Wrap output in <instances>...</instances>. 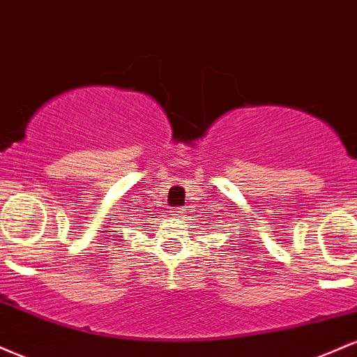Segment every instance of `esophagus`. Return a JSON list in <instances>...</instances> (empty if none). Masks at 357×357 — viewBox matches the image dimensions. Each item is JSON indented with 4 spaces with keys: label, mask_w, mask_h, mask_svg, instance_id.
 <instances>
[{
    "label": "esophagus",
    "mask_w": 357,
    "mask_h": 357,
    "mask_svg": "<svg viewBox=\"0 0 357 357\" xmlns=\"http://www.w3.org/2000/svg\"><path fill=\"white\" fill-rule=\"evenodd\" d=\"M174 212H175L174 215H178V217L183 215V208H177V211H174Z\"/></svg>",
    "instance_id": "esophagus-1"
}]
</instances>
